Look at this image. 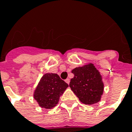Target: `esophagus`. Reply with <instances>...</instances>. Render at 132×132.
<instances>
[{
    "mask_svg": "<svg viewBox=\"0 0 132 132\" xmlns=\"http://www.w3.org/2000/svg\"><path fill=\"white\" fill-rule=\"evenodd\" d=\"M65 82H66L67 83L68 85H69V83H70V79H69V78H67V79L65 80Z\"/></svg>",
    "mask_w": 132,
    "mask_h": 132,
    "instance_id": "1",
    "label": "esophagus"
}]
</instances>
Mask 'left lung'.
Returning <instances> with one entry per match:
<instances>
[{"instance_id": "left-lung-1", "label": "left lung", "mask_w": 132, "mask_h": 132, "mask_svg": "<svg viewBox=\"0 0 132 132\" xmlns=\"http://www.w3.org/2000/svg\"><path fill=\"white\" fill-rule=\"evenodd\" d=\"M74 78H71L70 87L79 98L86 105H93L100 101L104 90L102 76L93 64L88 63L72 70Z\"/></svg>"}]
</instances>
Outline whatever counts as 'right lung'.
Here are the masks:
<instances>
[{"label":"right lung","instance_id":"1","mask_svg":"<svg viewBox=\"0 0 132 132\" xmlns=\"http://www.w3.org/2000/svg\"><path fill=\"white\" fill-rule=\"evenodd\" d=\"M68 87V84L57 74L46 73L41 78L35 88L34 98L42 108L52 109L58 103L60 97Z\"/></svg>","mask_w":132,"mask_h":132}]
</instances>
